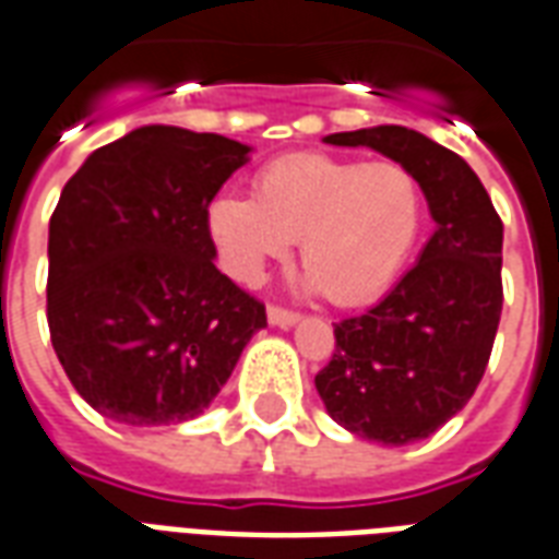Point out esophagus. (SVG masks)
I'll return each mask as SVG.
<instances>
[{"instance_id":"1","label":"esophagus","mask_w":559,"mask_h":559,"mask_svg":"<svg viewBox=\"0 0 559 559\" xmlns=\"http://www.w3.org/2000/svg\"><path fill=\"white\" fill-rule=\"evenodd\" d=\"M266 320L269 325H278V329H293L296 322H299V313L293 311H284V308H266Z\"/></svg>"}]
</instances>
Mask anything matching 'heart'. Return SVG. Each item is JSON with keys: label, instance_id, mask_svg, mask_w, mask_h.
Wrapping results in <instances>:
<instances>
[{"label": "heart", "instance_id": "obj_1", "mask_svg": "<svg viewBox=\"0 0 559 559\" xmlns=\"http://www.w3.org/2000/svg\"><path fill=\"white\" fill-rule=\"evenodd\" d=\"M424 218L427 195L412 168L325 153L281 156L258 175L254 198L222 192L206 206V230L230 278L260 284L269 263L299 242L305 287L341 308L391 287Z\"/></svg>", "mask_w": 559, "mask_h": 559}]
</instances>
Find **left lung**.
I'll use <instances>...</instances> for the list:
<instances>
[{
	"label": "left lung",
	"instance_id": "obj_1",
	"mask_svg": "<svg viewBox=\"0 0 559 559\" xmlns=\"http://www.w3.org/2000/svg\"><path fill=\"white\" fill-rule=\"evenodd\" d=\"M322 142L412 168L436 222L394 290L334 325L332 361L313 379L343 429L403 448L462 412L486 373L503 308V225L474 168L424 132L382 123Z\"/></svg>",
	"mask_w": 559,
	"mask_h": 559
}]
</instances>
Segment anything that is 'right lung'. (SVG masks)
<instances>
[{
  "label": "right lung",
  "mask_w": 559,
  "mask_h": 559,
  "mask_svg": "<svg viewBox=\"0 0 559 559\" xmlns=\"http://www.w3.org/2000/svg\"><path fill=\"white\" fill-rule=\"evenodd\" d=\"M251 147L147 123L103 144L49 218L47 320L64 373L130 429L192 420L225 388L266 308L216 269L206 206Z\"/></svg>",
  "instance_id": "1"
}]
</instances>
